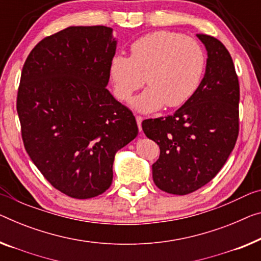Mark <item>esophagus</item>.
<instances>
[{
	"label": "esophagus",
	"instance_id": "1",
	"mask_svg": "<svg viewBox=\"0 0 261 261\" xmlns=\"http://www.w3.org/2000/svg\"><path fill=\"white\" fill-rule=\"evenodd\" d=\"M136 122H137V125H138V129H139V131H142V122H143V117H141V116H136Z\"/></svg>",
	"mask_w": 261,
	"mask_h": 261
}]
</instances>
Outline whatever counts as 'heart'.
<instances>
[{"instance_id": "b5f03b06", "label": "heart", "mask_w": 261, "mask_h": 261, "mask_svg": "<svg viewBox=\"0 0 261 261\" xmlns=\"http://www.w3.org/2000/svg\"><path fill=\"white\" fill-rule=\"evenodd\" d=\"M206 54L199 42L173 31H155L131 44L130 57L116 55L109 65L115 96L129 100L146 82L145 90L131 100L136 111L150 114L177 108L194 96L203 81Z\"/></svg>"}]
</instances>
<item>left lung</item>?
I'll return each instance as SVG.
<instances>
[{"label":"left lung","instance_id":"obj_1","mask_svg":"<svg viewBox=\"0 0 261 261\" xmlns=\"http://www.w3.org/2000/svg\"><path fill=\"white\" fill-rule=\"evenodd\" d=\"M207 60L191 99L168 117L143 120L147 138L159 145L152 165L157 188L172 194L194 192L217 176L239 134V82L232 57L217 38L197 34Z\"/></svg>","mask_w":261,"mask_h":261}]
</instances>
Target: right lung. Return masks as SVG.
<instances>
[{
  "instance_id": "right-lung-1",
  "label": "right lung",
  "mask_w": 261,
  "mask_h": 261,
  "mask_svg": "<svg viewBox=\"0 0 261 261\" xmlns=\"http://www.w3.org/2000/svg\"><path fill=\"white\" fill-rule=\"evenodd\" d=\"M116 46L109 27H69L37 43L22 69L16 107L27 152L76 199L110 188L116 152L138 135L135 116L107 89Z\"/></svg>"
}]
</instances>
